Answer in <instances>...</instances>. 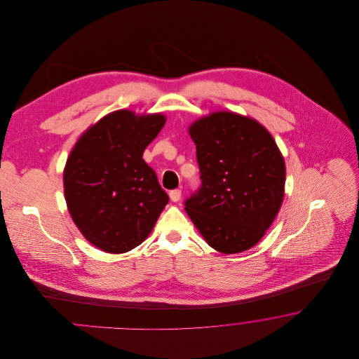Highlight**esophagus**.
<instances>
[{"mask_svg": "<svg viewBox=\"0 0 359 359\" xmlns=\"http://www.w3.org/2000/svg\"><path fill=\"white\" fill-rule=\"evenodd\" d=\"M170 198H171L172 202H179L180 198H182V191L180 189H173L170 192Z\"/></svg>", "mask_w": 359, "mask_h": 359, "instance_id": "1", "label": "esophagus"}]
</instances>
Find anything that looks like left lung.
I'll list each match as a JSON object with an SVG mask.
<instances>
[{
	"label": "left lung",
	"mask_w": 359,
	"mask_h": 359,
	"mask_svg": "<svg viewBox=\"0 0 359 359\" xmlns=\"http://www.w3.org/2000/svg\"><path fill=\"white\" fill-rule=\"evenodd\" d=\"M202 184L184 202L207 243L224 255L255 246L284 198L285 163L256 120L212 113L189 126Z\"/></svg>",
	"instance_id": "obj_1"
}]
</instances>
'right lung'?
<instances>
[{"label": "right lung", "instance_id": "right-lung-1", "mask_svg": "<svg viewBox=\"0 0 359 359\" xmlns=\"http://www.w3.org/2000/svg\"><path fill=\"white\" fill-rule=\"evenodd\" d=\"M164 123L163 114L117 110L86 130L69 154L63 183L71 218L103 252L135 249L170 202L142 160Z\"/></svg>", "mask_w": 359, "mask_h": 359}]
</instances>
